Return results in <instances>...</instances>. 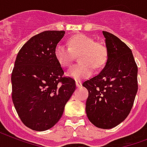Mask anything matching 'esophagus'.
I'll list each match as a JSON object with an SVG mask.
<instances>
[{"instance_id":"esophagus-1","label":"esophagus","mask_w":147,"mask_h":147,"mask_svg":"<svg viewBox=\"0 0 147 147\" xmlns=\"http://www.w3.org/2000/svg\"><path fill=\"white\" fill-rule=\"evenodd\" d=\"M76 86H77V87H80V86H82L81 81H80V80H76Z\"/></svg>"}]
</instances>
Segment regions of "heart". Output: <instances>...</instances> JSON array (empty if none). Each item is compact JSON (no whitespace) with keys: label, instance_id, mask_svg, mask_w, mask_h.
<instances>
[{"label":"heart","instance_id":"heart-1","mask_svg":"<svg viewBox=\"0 0 147 147\" xmlns=\"http://www.w3.org/2000/svg\"><path fill=\"white\" fill-rule=\"evenodd\" d=\"M79 54L78 64L71 66L66 74L75 80H83L89 77L93 73V67L100 69L107 62V48L101 43L84 34H77L68 41V47L57 44L54 50L57 61L62 67H68L72 62L74 54Z\"/></svg>","mask_w":147,"mask_h":147}]
</instances>
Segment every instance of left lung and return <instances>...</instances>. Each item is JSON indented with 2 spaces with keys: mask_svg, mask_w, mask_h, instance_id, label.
I'll return each instance as SVG.
<instances>
[{
  "mask_svg": "<svg viewBox=\"0 0 147 147\" xmlns=\"http://www.w3.org/2000/svg\"><path fill=\"white\" fill-rule=\"evenodd\" d=\"M108 57L100 73L83 84L89 95L88 119L95 127L111 129L129 115L138 90L137 66L131 50L115 35L103 31Z\"/></svg>",
  "mask_w": 147,
  "mask_h": 147,
  "instance_id": "1",
  "label": "left lung"
}]
</instances>
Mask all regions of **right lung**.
Returning a JSON list of instances; mask_svg holds the SVG:
<instances>
[{"label":"right lung","mask_w":147,"mask_h":147,"mask_svg":"<svg viewBox=\"0 0 147 147\" xmlns=\"http://www.w3.org/2000/svg\"><path fill=\"white\" fill-rule=\"evenodd\" d=\"M64 34L47 30L35 35L16 58L11 75L12 100L23 123L33 130L53 127L76 89L72 78L63 77V68L54 56Z\"/></svg>","instance_id":"add662e5"}]
</instances>
